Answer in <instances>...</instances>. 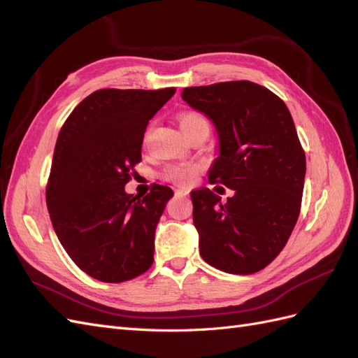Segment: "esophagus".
Returning <instances> with one entry per match:
<instances>
[{
    "instance_id": "esophagus-1",
    "label": "esophagus",
    "mask_w": 358,
    "mask_h": 358,
    "mask_svg": "<svg viewBox=\"0 0 358 358\" xmlns=\"http://www.w3.org/2000/svg\"><path fill=\"white\" fill-rule=\"evenodd\" d=\"M187 194H188L187 189H176V196H178V197H185Z\"/></svg>"
}]
</instances>
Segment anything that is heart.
<instances>
[{"mask_svg": "<svg viewBox=\"0 0 358 358\" xmlns=\"http://www.w3.org/2000/svg\"><path fill=\"white\" fill-rule=\"evenodd\" d=\"M196 122H208L201 113L197 112H187L179 116V125L180 128H185L191 124ZM200 171V166L191 164V162H183V164L171 166L166 170V178L171 182L179 183V185H188L194 179H196L197 173Z\"/></svg>", "mask_w": 358, "mask_h": 358, "instance_id": "heart-1", "label": "heart"}]
</instances>
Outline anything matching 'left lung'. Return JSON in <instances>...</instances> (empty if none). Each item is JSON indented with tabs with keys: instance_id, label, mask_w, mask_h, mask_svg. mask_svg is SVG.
I'll list each match as a JSON object with an SVG mask.
<instances>
[{
	"instance_id": "obj_1",
	"label": "left lung",
	"mask_w": 358,
	"mask_h": 358,
	"mask_svg": "<svg viewBox=\"0 0 358 358\" xmlns=\"http://www.w3.org/2000/svg\"><path fill=\"white\" fill-rule=\"evenodd\" d=\"M182 100L216 128L212 183L234 191L227 203L209 188L191 192L192 221L206 263L234 275L264 268L297 222L306 157L285 103L249 80L191 86Z\"/></svg>"
}]
</instances>
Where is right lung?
Returning <instances> with one entry per match:
<instances>
[{
    "label": "right lung",
    "instance_id": "obj_1",
    "mask_svg": "<svg viewBox=\"0 0 358 358\" xmlns=\"http://www.w3.org/2000/svg\"><path fill=\"white\" fill-rule=\"evenodd\" d=\"M175 92L99 90L59 131L46 188L50 221L73 262L101 282H124L154 263L155 229L173 191L155 183L140 199L125 183L142 159L149 119Z\"/></svg>",
    "mask_w": 358,
    "mask_h": 358
}]
</instances>
